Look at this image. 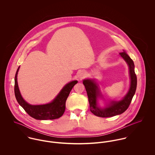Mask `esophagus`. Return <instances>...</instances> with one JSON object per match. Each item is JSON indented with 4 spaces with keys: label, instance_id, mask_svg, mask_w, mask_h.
I'll return each mask as SVG.
<instances>
[{
    "label": "esophagus",
    "instance_id": "obj_1",
    "mask_svg": "<svg viewBox=\"0 0 155 155\" xmlns=\"http://www.w3.org/2000/svg\"><path fill=\"white\" fill-rule=\"evenodd\" d=\"M86 76V73L84 71H79L78 73V77L80 78V79H82L84 78L85 76Z\"/></svg>",
    "mask_w": 155,
    "mask_h": 155
}]
</instances>
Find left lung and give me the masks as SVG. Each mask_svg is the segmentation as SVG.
<instances>
[{
    "instance_id": "8db88e82",
    "label": "left lung",
    "mask_w": 155,
    "mask_h": 155,
    "mask_svg": "<svg viewBox=\"0 0 155 155\" xmlns=\"http://www.w3.org/2000/svg\"><path fill=\"white\" fill-rule=\"evenodd\" d=\"M120 56L124 59L129 67L130 76V87L127 95L119 101H111L109 104L104 108H101L98 105V98L102 97L97 83L92 79H84L83 84L86 89L90 110L95 116L101 117H112L122 114L128 108L137 88V76L134 70V64L133 60L125 52L119 53Z\"/></svg>"
}]
</instances>
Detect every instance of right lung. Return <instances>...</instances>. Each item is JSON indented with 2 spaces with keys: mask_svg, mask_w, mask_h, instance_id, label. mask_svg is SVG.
<instances>
[{
  "mask_svg": "<svg viewBox=\"0 0 155 155\" xmlns=\"http://www.w3.org/2000/svg\"><path fill=\"white\" fill-rule=\"evenodd\" d=\"M19 68L20 67L15 74L14 86L15 98L19 104L31 117L38 120H52L60 117L64 113L67 98L73 87L78 83V81H73L66 84L52 102L42 105H31L23 99L20 92L17 82Z\"/></svg>",
  "mask_w": 155,
  "mask_h": 155,
  "instance_id": "right-lung-1",
  "label": "right lung"
}]
</instances>
